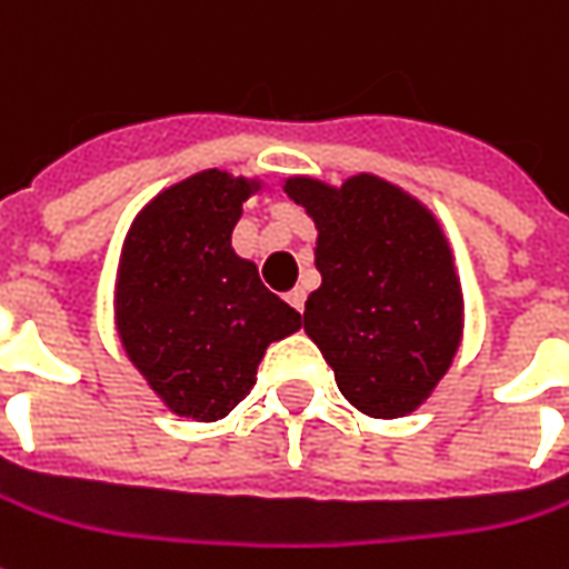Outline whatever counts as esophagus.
I'll list each match as a JSON object with an SVG mask.
<instances>
[{
	"label": "esophagus",
	"mask_w": 569,
	"mask_h": 569,
	"mask_svg": "<svg viewBox=\"0 0 569 569\" xmlns=\"http://www.w3.org/2000/svg\"><path fill=\"white\" fill-rule=\"evenodd\" d=\"M305 299H308V296H305V289H292V292L286 296V301H289L296 311H305Z\"/></svg>",
	"instance_id": "obj_1"
}]
</instances>
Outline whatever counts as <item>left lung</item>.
<instances>
[{"mask_svg": "<svg viewBox=\"0 0 569 569\" xmlns=\"http://www.w3.org/2000/svg\"><path fill=\"white\" fill-rule=\"evenodd\" d=\"M286 192L315 218L320 289L305 301V333L339 392L370 417L415 411L446 377L463 330L461 283L439 223L370 173L339 189L292 177Z\"/></svg>", "mask_w": 569, "mask_h": 569, "instance_id": "left-lung-1", "label": "left lung"}]
</instances>
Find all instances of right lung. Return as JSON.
Instances as JSON below:
<instances>
[{
  "mask_svg": "<svg viewBox=\"0 0 569 569\" xmlns=\"http://www.w3.org/2000/svg\"><path fill=\"white\" fill-rule=\"evenodd\" d=\"M254 189L223 171L196 173L146 204L123 242L118 333L173 415H230L252 392L264 349L301 327L230 246Z\"/></svg>",
  "mask_w": 569,
  "mask_h": 569,
  "instance_id": "add662e5",
  "label": "right lung"
}]
</instances>
